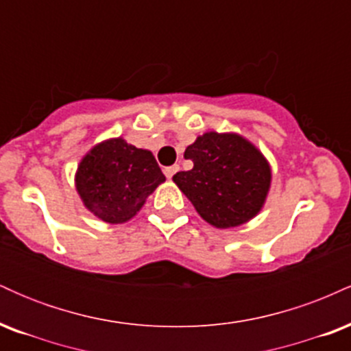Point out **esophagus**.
<instances>
[{
  "instance_id": "1",
  "label": "esophagus",
  "mask_w": 351,
  "mask_h": 351,
  "mask_svg": "<svg viewBox=\"0 0 351 351\" xmlns=\"http://www.w3.org/2000/svg\"><path fill=\"white\" fill-rule=\"evenodd\" d=\"M178 170H180L178 165H171V167H167V168H165L163 173H165V176H167L168 180H171V178H173V175H175V173L178 171Z\"/></svg>"
}]
</instances>
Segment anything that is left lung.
<instances>
[{
    "label": "left lung",
    "instance_id": "1",
    "mask_svg": "<svg viewBox=\"0 0 351 351\" xmlns=\"http://www.w3.org/2000/svg\"><path fill=\"white\" fill-rule=\"evenodd\" d=\"M189 171L173 176L198 215L217 229L236 228L263 209L272 171L256 145L239 134L206 132L184 150Z\"/></svg>",
    "mask_w": 351,
    "mask_h": 351
}]
</instances>
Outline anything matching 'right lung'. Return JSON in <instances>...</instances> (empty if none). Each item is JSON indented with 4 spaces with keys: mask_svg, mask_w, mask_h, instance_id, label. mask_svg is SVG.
I'll use <instances>...</instances> for the list:
<instances>
[{
    "mask_svg": "<svg viewBox=\"0 0 351 351\" xmlns=\"http://www.w3.org/2000/svg\"><path fill=\"white\" fill-rule=\"evenodd\" d=\"M163 181L153 153L122 136L92 147L75 171V189L84 206L108 224L130 221Z\"/></svg>",
    "mask_w": 351,
    "mask_h": 351,
    "instance_id": "right-lung-1",
    "label": "right lung"
}]
</instances>
